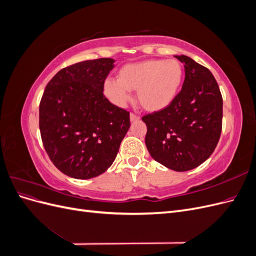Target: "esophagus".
<instances>
[{
  "mask_svg": "<svg viewBox=\"0 0 256 256\" xmlns=\"http://www.w3.org/2000/svg\"><path fill=\"white\" fill-rule=\"evenodd\" d=\"M138 120H140V116L138 115H136V114H134V113H130V120L131 122H138Z\"/></svg>",
  "mask_w": 256,
  "mask_h": 256,
  "instance_id": "obj_1",
  "label": "esophagus"
}]
</instances>
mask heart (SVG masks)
Here are the masks:
<instances>
[{"label":"heart","mask_w":256,"mask_h":256,"mask_svg":"<svg viewBox=\"0 0 256 256\" xmlns=\"http://www.w3.org/2000/svg\"><path fill=\"white\" fill-rule=\"evenodd\" d=\"M184 67L177 60H147L120 68L118 80L106 79V95L118 106L130 99L129 90L136 92L144 110L158 112L171 104L180 90Z\"/></svg>","instance_id":"obj_1"}]
</instances>
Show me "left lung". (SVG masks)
Segmentation results:
<instances>
[{"label": "left lung", "instance_id": "left-lung-1", "mask_svg": "<svg viewBox=\"0 0 256 256\" xmlns=\"http://www.w3.org/2000/svg\"><path fill=\"white\" fill-rule=\"evenodd\" d=\"M184 67V81L164 110L146 114L145 144L162 166L184 172L202 164L214 152L222 130L223 100L208 68L186 56H176Z\"/></svg>", "mask_w": 256, "mask_h": 256}]
</instances>
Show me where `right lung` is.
I'll return each mask as SVG.
<instances>
[{
    "mask_svg": "<svg viewBox=\"0 0 256 256\" xmlns=\"http://www.w3.org/2000/svg\"><path fill=\"white\" fill-rule=\"evenodd\" d=\"M114 62L106 58L67 66L44 90L42 144L53 164L69 177L88 180L106 172L130 127L129 112L104 95Z\"/></svg>",
    "mask_w": 256,
    "mask_h": 256,
    "instance_id": "right-lung-1",
    "label": "right lung"
}]
</instances>
